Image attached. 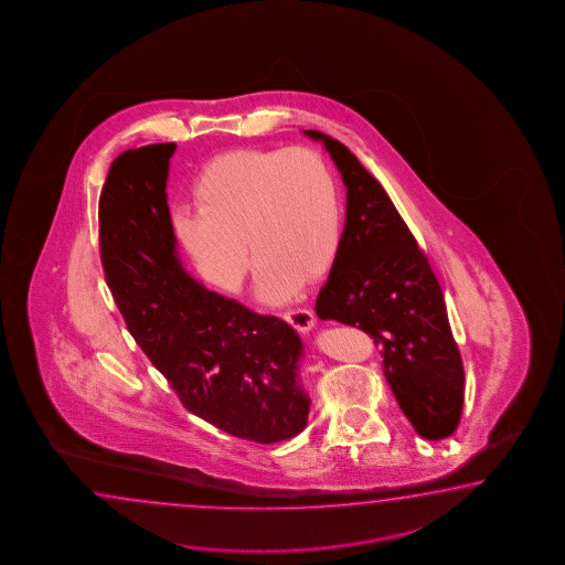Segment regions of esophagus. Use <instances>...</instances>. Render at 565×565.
I'll return each mask as SVG.
<instances>
[{
    "mask_svg": "<svg viewBox=\"0 0 565 565\" xmlns=\"http://www.w3.org/2000/svg\"><path fill=\"white\" fill-rule=\"evenodd\" d=\"M282 317L299 332H309L315 327V315L309 309H287Z\"/></svg>",
    "mask_w": 565,
    "mask_h": 565,
    "instance_id": "esophagus-1",
    "label": "esophagus"
}]
</instances>
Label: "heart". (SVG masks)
I'll return each mask as SVG.
<instances>
[{"instance_id":"1","label":"heart","mask_w":565,"mask_h":565,"mask_svg":"<svg viewBox=\"0 0 565 565\" xmlns=\"http://www.w3.org/2000/svg\"><path fill=\"white\" fill-rule=\"evenodd\" d=\"M199 209L174 212V231L204 280L236 292L256 258V295L287 300L324 275L343 233L337 180L317 150H234L202 168Z\"/></svg>"}]
</instances>
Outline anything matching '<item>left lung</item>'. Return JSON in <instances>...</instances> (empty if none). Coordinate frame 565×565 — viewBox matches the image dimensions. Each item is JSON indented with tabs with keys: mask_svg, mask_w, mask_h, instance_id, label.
<instances>
[{
	"mask_svg": "<svg viewBox=\"0 0 565 565\" xmlns=\"http://www.w3.org/2000/svg\"><path fill=\"white\" fill-rule=\"evenodd\" d=\"M305 134L327 148L347 186L341 244L317 297V317L369 332L415 431L445 439L461 419L465 373L431 265L356 156L327 134Z\"/></svg>",
	"mask_w": 565,
	"mask_h": 565,
	"instance_id": "left-lung-1",
	"label": "left lung"
}]
</instances>
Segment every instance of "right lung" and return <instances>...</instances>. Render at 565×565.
<instances>
[{
  "label": "right lung",
  "mask_w": 565,
  "mask_h": 565,
  "mask_svg": "<svg viewBox=\"0 0 565 565\" xmlns=\"http://www.w3.org/2000/svg\"><path fill=\"white\" fill-rule=\"evenodd\" d=\"M174 150V142L142 146L111 162L98 204L111 297L190 413L238 439L285 441L309 417L299 334L202 287L180 265L167 202Z\"/></svg>",
  "instance_id": "right-lung-1"
}]
</instances>
